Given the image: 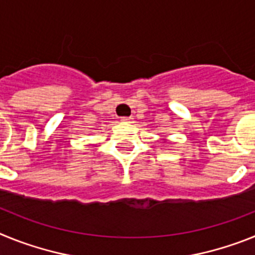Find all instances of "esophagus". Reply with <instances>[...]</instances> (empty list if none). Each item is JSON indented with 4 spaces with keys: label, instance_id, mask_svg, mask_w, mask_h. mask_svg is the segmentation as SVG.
Wrapping results in <instances>:
<instances>
[{
    "label": "esophagus",
    "instance_id": "esophagus-1",
    "mask_svg": "<svg viewBox=\"0 0 255 255\" xmlns=\"http://www.w3.org/2000/svg\"><path fill=\"white\" fill-rule=\"evenodd\" d=\"M121 121H124V123H132V119L131 117H123Z\"/></svg>",
    "mask_w": 255,
    "mask_h": 255
}]
</instances>
